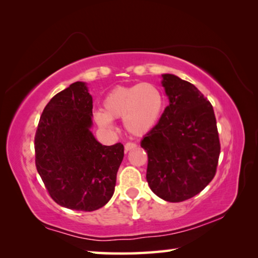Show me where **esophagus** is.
Segmentation results:
<instances>
[{
	"label": "esophagus",
	"instance_id": "1",
	"mask_svg": "<svg viewBox=\"0 0 258 258\" xmlns=\"http://www.w3.org/2000/svg\"><path fill=\"white\" fill-rule=\"evenodd\" d=\"M138 146L135 145V143H133V142H127L125 145V151L127 152V151H130V150H133V149H135V148H137Z\"/></svg>",
	"mask_w": 258,
	"mask_h": 258
}]
</instances>
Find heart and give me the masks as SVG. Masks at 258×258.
Segmentation results:
<instances>
[{
	"mask_svg": "<svg viewBox=\"0 0 258 258\" xmlns=\"http://www.w3.org/2000/svg\"><path fill=\"white\" fill-rule=\"evenodd\" d=\"M164 98L158 87L150 83L115 87L103 101V110L94 112V119L102 128H111L112 119L123 118L128 133L142 137L158 123Z\"/></svg>",
	"mask_w": 258,
	"mask_h": 258,
	"instance_id": "obj_1",
	"label": "heart"
}]
</instances>
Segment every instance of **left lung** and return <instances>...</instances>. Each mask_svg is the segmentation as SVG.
<instances>
[{
    "mask_svg": "<svg viewBox=\"0 0 258 258\" xmlns=\"http://www.w3.org/2000/svg\"><path fill=\"white\" fill-rule=\"evenodd\" d=\"M169 104L141 141L148 154L147 181L159 198L184 202L215 176L221 146L211 102L191 83L161 75Z\"/></svg>",
    "mask_w": 258,
    "mask_h": 258,
    "instance_id": "left-lung-1",
    "label": "left lung"
}]
</instances>
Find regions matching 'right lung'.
<instances>
[{
	"instance_id": "add662e5",
	"label": "right lung",
	"mask_w": 258,
	"mask_h": 258,
	"mask_svg": "<svg viewBox=\"0 0 258 258\" xmlns=\"http://www.w3.org/2000/svg\"><path fill=\"white\" fill-rule=\"evenodd\" d=\"M92 95L84 82L55 94L35 134V164L51 198L74 211L92 212L112 197L124 146H102L91 132Z\"/></svg>"
}]
</instances>
